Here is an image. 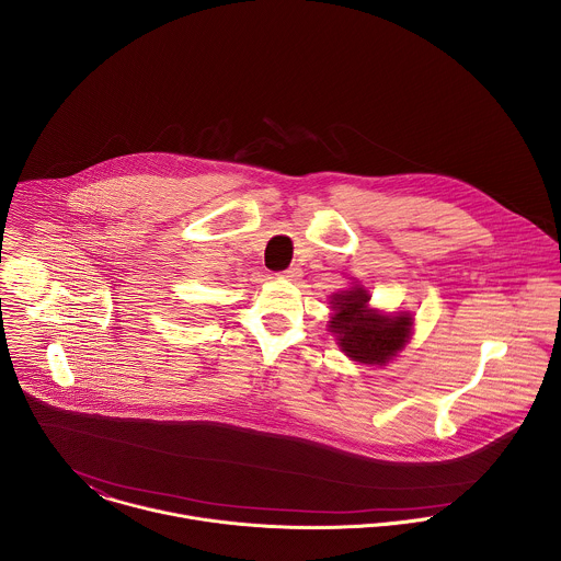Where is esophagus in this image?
Listing matches in <instances>:
<instances>
[{
    "label": "esophagus",
    "instance_id": "esophagus-1",
    "mask_svg": "<svg viewBox=\"0 0 561 561\" xmlns=\"http://www.w3.org/2000/svg\"><path fill=\"white\" fill-rule=\"evenodd\" d=\"M302 276V270L300 267H287L285 272H280V278H287V280H298Z\"/></svg>",
    "mask_w": 561,
    "mask_h": 561
}]
</instances>
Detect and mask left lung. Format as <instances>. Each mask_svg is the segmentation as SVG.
Wrapping results in <instances>:
<instances>
[{
  "label": "left lung",
  "instance_id": "1",
  "mask_svg": "<svg viewBox=\"0 0 561 561\" xmlns=\"http://www.w3.org/2000/svg\"><path fill=\"white\" fill-rule=\"evenodd\" d=\"M369 294L365 287L354 285L341 294H334L330 309L334 311L328 321L330 332L345 356L365 365H387L398 356L410 339L412 316H387L369 309Z\"/></svg>",
  "mask_w": 561,
  "mask_h": 561
}]
</instances>
